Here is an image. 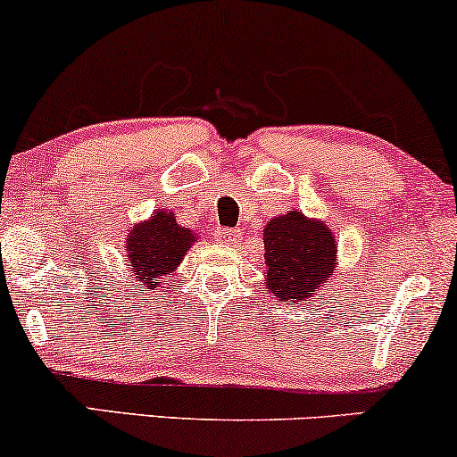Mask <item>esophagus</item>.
I'll list each match as a JSON object with an SVG mask.
<instances>
[{"label": "esophagus", "mask_w": 457, "mask_h": 457, "mask_svg": "<svg viewBox=\"0 0 457 457\" xmlns=\"http://www.w3.org/2000/svg\"><path fill=\"white\" fill-rule=\"evenodd\" d=\"M216 239L220 244H235L239 239V230L233 228H218L216 230Z\"/></svg>", "instance_id": "1"}]
</instances>
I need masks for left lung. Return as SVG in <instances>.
<instances>
[{
    "label": "left lung",
    "mask_w": 457,
    "mask_h": 457,
    "mask_svg": "<svg viewBox=\"0 0 457 457\" xmlns=\"http://www.w3.org/2000/svg\"><path fill=\"white\" fill-rule=\"evenodd\" d=\"M264 286L279 303L303 305L337 273L335 233L324 220L292 210L264 224Z\"/></svg>",
    "instance_id": "1"
}]
</instances>
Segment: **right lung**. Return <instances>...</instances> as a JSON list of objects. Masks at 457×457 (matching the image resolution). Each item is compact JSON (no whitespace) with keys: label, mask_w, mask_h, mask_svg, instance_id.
<instances>
[{"label":"right lung","mask_w":457,"mask_h":457,"mask_svg":"<svg viewBox=\"0 0 457 457\" xmlns=\"http://www.w3.org/2000/svg\"><path fill=\"white\" fill-rule=\"evenodd\" d=\"M196 239L195 230L182 227L171 210H154L148 220L135 222L125 237L127 267L137 281L135 288H165Z\"/></svg>","instance_id":"add662e5"}]
</instances>
